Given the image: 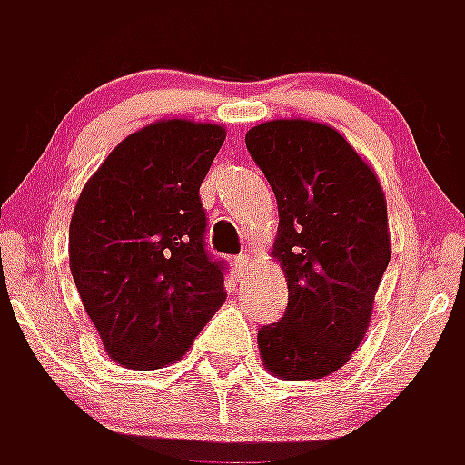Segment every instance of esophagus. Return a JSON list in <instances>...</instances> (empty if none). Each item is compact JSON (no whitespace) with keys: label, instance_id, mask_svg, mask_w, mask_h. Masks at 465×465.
<instances>
[{"label":"esophagus","instance_id":"1","mask_svg":"<svg viewBox=\"0 0 465 465\" xmlns=\"http://www.w3.org/2000/svg\"><path fill=\"white\" fill-rule=\"evenodd\" d=\"M232 265H235L237 274H242L246 268H249V265H252V258H249V253H246V252H242L240 256L232 258Z\"/></svg>","mask_w":465,"mask_h":465}]
</instances>
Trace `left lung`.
<instances>
[{"label": "left lung", "mask_w": 465, "mask_h": 465, "mask_svg": "<svg viewBox=\"0 0 465 465\" xmlns=\"http://www.w3.org/2000/svg\"><path fill=\"white\" fill-rule=\"evenodd\" d=\"M246 149L272 186L289 305L258 328L262 365L291 381L340 371L371 323L391 258L386 200L371 165L332 130L302 118L261 123Z\"/></svg>", "instance_id": "left-lung-1"}]
</instances>
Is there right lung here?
I'll use <instances>...</instances> for the list:
<instances>
[{"instance_id": "right-lung-1", "label": "right lung", "mask_w": 465, "mask_h": 465, "mask_svg": "<svg viewBox=\"0 0 465 465\" xmlns=\"http://www.w3.org/2000/svg\"><path fill=\"white\" fill-rule=\"evenodd\" d=\"M225 130L172 118L123 139L81 191L69 268L106 354L133 371L183 356L223 305L200 200Z\"/></svg>"}]
</instances>
